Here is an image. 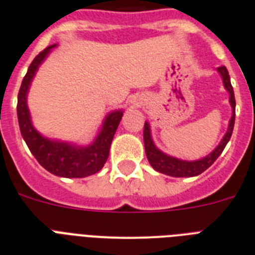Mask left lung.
<instances>
[{"instance_id": "obj_1", "label": "left lung", "mask_w": 255, "mask_h": 255, "mask_svg": "<svg viewBox=\"0 0 255 255\" xmlns=\"http://www.w3.org/2000/svg\"><path fill=\"white\" fill-rule=\"evenodd\" d=\"M219 73L221 75L222 81H224L225 89L230 94V104L233 108V116H231L230 122H229L228 132L225 133L224 138L221 139L220 144L217 146L210 155L201 160H196V161H185V160H179L173 156H169L160 151L159 148L156 147L153 143L152 138H151V132H150V125L148 122H144L143 127V142H144V151H146V156H147L148 162L151 166L159 173L166 174V175L175 176V178H184V176H197L205 170H207L208 167L216 161L217 157L221 155L224 151L225 146L228 144L230 141L231 134H233L234 125H235V96H234L233 86L230 82V76L225 66L217 68Z\"/></svg>"}]
</instances>
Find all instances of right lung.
Instances as JSON below:
<instances>
[{
	"instance_id": "1",
	"label": "right lung",
	"mask_w": 255,
	"mask_h": 255,
	"mask_svg": "<svg viewBox=\"0 0 255 255\" xmlns=\"http://www.w3.org/2000/svg\"><path fill=\"white\" fill-rule=\"evenodd\" d=\"M54 47H57V44L49 45L33 59L22 80L17 95L20 132L30 152L45 170L63 178H85L98 173L104 166L109 156L114 133L122 119L123 111H114L108 114L95 141L86 147L43 137L33 127L26 104V96L39 66L42 65V62Z\"/></svg>"
}]
</instances>
